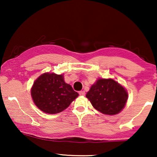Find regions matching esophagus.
Masks as SVG:
<instances>
[{"label":"esophagus","instance_id":"esophagus-1","mask_svg":"<svg viewBox=\"0 0 157 157\" xmlns=\"http://www.w3.org/2000/svg\"><path fill=\"white\" fill-rule=\"evenodd\" d=\"M85 91H79V94L80 95V96H84L85 95Z\"/></svg>","mask_w":157,"mask_h":157}]
</instances>
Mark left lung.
Masks as SVG:
<instances>
[{
	"instance_id": "8db88e82",
	"label": "left lung",
	"mask_w": 157,
	"mask_h": 157,
	"mask_svg": "<svg viewBox=\"0 0 157 157\" xmlns=\"http://www.w3.org/2000/svg\"><path fill=\"white\" fill-rule=\"evenodd\" d=\"M86 97L98 111L104 114L114 115L125 107L128 92L113 79H98L86 94Z\"/></svg>"
}]
</instances>
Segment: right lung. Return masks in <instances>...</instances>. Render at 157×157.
<instances>
[{"mask_svg":"<svg viewBox=\"0 0 157 157\" xmlns=\"http://www.w3.org/2000/svg\"><path fill=\"white\" fill-rule=\"evenodd\" d=\"M31 95L40 110L53 114L67 109L79 94L65 82L63 75L46 72L34 82Z\"/></svg>","mask_w":157,"mask_h":157,"instance_id":"add662e5","label":"right lung"}]
</instances>
